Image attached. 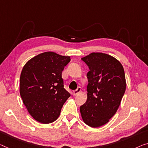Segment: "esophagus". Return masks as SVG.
Wrapping results in <instances>:
<instances>
[{
  "mask_svg": "<svg viewBox=\"0 0 148 148\" xmlns=\"http://www.w3.org/2000/svg\"><path fill=\"white\" fill-rule=\"evenodd\" d=\"M81 90H82V89H81L80 87H78V88H77L76 90H74V91H73L74 95L76 96V95H77V94H78L80 93V92H81Z\"/></svg>",
  "mask_w": 148,
  "mask_h": 148,
  "instance_id": "obj_1",
  "label": "esophagus"
}]
</instances>
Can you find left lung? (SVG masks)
Segmentation results:
<instances>
[{
    "instance_id": "8db88e82",
    "label": "left lung",
    "mask_w": 148,
    "mask_h": 148,
    "mask_svg": "<svg viewBox=\"0 0 148 148\" xmlns=\"http://www.w3.org/2000/svg\"><path fill=\"white\" fill-rule=\"evenodd\" d=\"M88 66V98L80 106L84 122L92 127L106 124L116 114L126 83L122 65L115 58L93 52L82 58Z\"/></svg>"
}]
</instances>
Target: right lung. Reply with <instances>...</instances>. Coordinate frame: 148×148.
<instances>
[{"label":"right lung","mask_w":148,"mask_h":148,"mask_svg":"<svg viewBox=\"0 0 148 148\" xmlns=\"http://www.w3.org/2000/svg\"><path fill=\"white\" fill-rule=\"evenodd\" d=\"M70 61V56L47 52L30 59L23 67L20 94L28 112L38 122H54L70 96L62 78V72Z\"/></svg>","instance_id":"right-lung-1"}]
</instances>
